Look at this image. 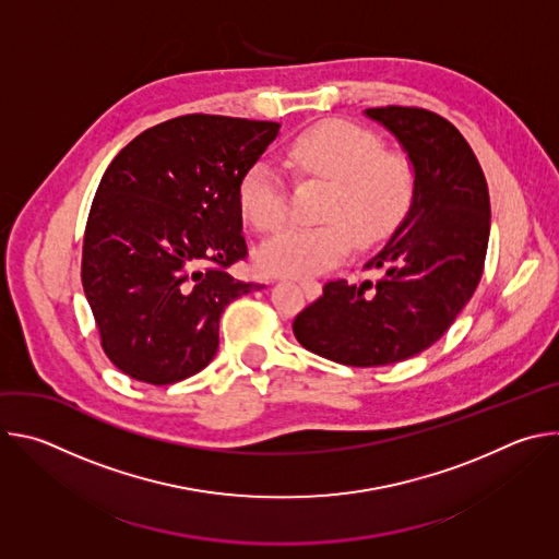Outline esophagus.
Returning <instances> with one entry per match:
<instances>
[{"label":"esophagus","mask_w":559,"mask_h":559,"mask_svg":"<svg viewBox=\"0 0 559 559\" xmlns=\"http://www.w3.org/2000/svg\"><path fill=\"white\" fill-rule=\"evenodd\" d=\"M300 287H302V292H305V296H307L309 300H313L318 294H321V285L313 283V281H302Z\"/></svg>","instance_id":"esophagus-1"}]
</instances>
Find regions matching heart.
Listing matches in <instances>:
<instances>
[{
  "label": "heart",
  "instance_id": "1",
  "mask_svg": "<svg viewBox=\"0 0 559 559\" xmlns=\"http://www.w3.org/2000/svg\"><path fill=\"white\" fill-rule=\"evenodd\" d=\"M285 162L300 179L330 181L323 225H292L257 250V265L272 276H313L336 265L349 250L384 238L412 205L416 173L401 152L345 119H325L298 132L285 147ZM238 205L259 229L272 231L287 218V186L276 166L254 162L238 181ZM353 231L349 233L348 229Z\"/></svg>",
  "mask_w": 559,
  "mask_h": 559
}]
</instances>
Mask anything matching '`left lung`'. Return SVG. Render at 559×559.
Instances as JSON below:
<instances>
[{"label":"left lung","instance_id":"obj_1","mask_svg":"<svg viewBox=\"0 0 559 559\" xmlns=\"http://www.w3.org/2000/svg\"><path fill=\"white\" fill-rule=\"evenodd\" d=\"M365 115L407 152L416 173L412 205L365 263L382 276L325 283L292 325L305 349L349 367L401 362L440 341L480 283L491 231L485 173L453 123L403 106Z\"/></svg>","mask_w":559,"mask_h":559}]
</instances>
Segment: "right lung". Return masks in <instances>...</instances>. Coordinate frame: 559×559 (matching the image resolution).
Returning <instances> with one entry per match:
<instances>
[{
    "label": "right lung",
    "mask_w": 559,
    "mask_h": 559,
    "mask_svg": "<svg viewBox=\"0 0 559 559\" xmlns=\"http://www.w3.org/2000/svg\"><path fill=\"white\" fill-rule=\"evenodd\" d=\"M278 128L186 115L112 158L86 223L82 283L106 356L130 378L199 373L218 349L223 309L263 287L225 267L248 254L238 181Z\"/></svg>",
    "instance_id": "add662e5"
}]
</instances>
